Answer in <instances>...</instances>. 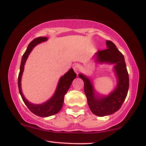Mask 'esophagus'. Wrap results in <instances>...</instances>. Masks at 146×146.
<instances>
[{
	"label": "esophagus",
	"instance_id": "34e87169",
	"mask_svg": "<svg viewBox=\"0 0 146 146\" xmlns=\"http://www.w3.org/2000/svg\"><path fill=\"white\" fill-rule=\"evenodd\" d=\"M73 69H74V71L76 73V74H78L79 71H80V66L78 64H75L73 66Z\"/></svg>",
	"mask_w": 146,
	"mask_h": 146
}]
</instances>
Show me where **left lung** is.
I'll use <instances>...</instances> for the list:
<instances>
[{
	"instance_id": "left-lung-1",
	"label": "left lung",
	"mask_w": 146,
	"mask_h": 146,
	"mask_svg": "<svg viewBox=\"0 0 146 146\" xmlns=\"http://www.w3.org/2000/svg\"><path fill=\"white\" fill-rule=\"evenodd\" d=\"M106 48L95 53L93 60L99 64H113V71L117 79L115 88L108 95H102L95 89L90 77L79 74L84 83V93L91 112L98 117L115 113L121 108L127 96L129 88V77L124 57L113 42L106 40Z\"/></svg>"
}]
</instances>
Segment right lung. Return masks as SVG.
I'll list each match as a JSON object with an SVG mask.
<instances>
[{
	"instance_id": "add662e5",
	"label": "right lung",
	"mask_w": 146,
	"mask_h": 146,
	"mask_svg": "<svg viewBox=\"0 0 146 146\" xmlns=\"http://www.w3.org/2000/svg\"><path fill=\"white\" fill-rule=\"evenodd\" d=\"M47 40L48 38L46 37H39V38H36L29 43L26 51L25 52L24 55L22 57L20 73L18 79V89H19L20 94H21L22 99H23L25 105L28 107L30 111L32 112L33 114L42 117H46L56 115L61 110L64 103V95L66 94L68 88L71 86L73 80L77 76L76 73L73 71V68H70L64 75L60 77L58 85H57L56 91L52 95L51 98L48 99L47 101L43 102V103L39 104L31 103L25 98L21 88V80L23 71H24L25 64L33 48L36 45L46 41Z\"/></svg>"
}]
</instances>
